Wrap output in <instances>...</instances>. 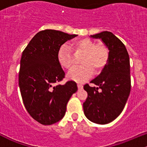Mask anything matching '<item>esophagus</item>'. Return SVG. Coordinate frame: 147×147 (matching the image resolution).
Returning a JSON list of instances; mask_svg holds the SVG:
<instances>
[{
    "mask_svg": "<svg viewBox=\"0 0 147 147\" xmlns=\"http://www.w3.org/2000/svg\"><path fill=\"white\" fill-rule=\"evenodd\" d=\"M78 89H82L83 88V85L82 84H80V83H78Z\"/></svg>",
    "mask_w": 147,
    "mask_h": 147,
    "instance_id": "obj_1",
    "label": "esophagus"
}]
</instances>
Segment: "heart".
I'll list each match as a JSON object with an SVG mask.
<instances>
[{"label":"heart","instance_id":"obj_1","mask_svg":"<svg viewBox=\"0 0 147 147\" xmlns=\"http://www.w3.org/2000/svg\"><path fill=\"white\" fill-rule=\"evenodd\" d=\"M72 50L81 52L82 65L73 67L67 74L69 79L82 82L88 79L93 73L100 72L107 65L110 56L109 47L105 44L97 43L89 38H81L74 41L72 44ZM57 60L63 67L69 69L72 65V55L69 46L63 45L57 53Z\"/></svg>","mask_w":147,"mask_h":147}]
</instances>
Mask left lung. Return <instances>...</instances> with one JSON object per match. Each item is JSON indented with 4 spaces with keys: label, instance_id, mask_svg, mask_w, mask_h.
<instances>
[{
    "label": "left lung",
    "instance_id": "1",
    "mask_svg": "<svg viewBox=\"0 0 147 147\" xmlns=\"http://www.w3.org/2000/svg\"><path fill=\"white\" fill-rule=\"evenodd\" d=\"M91 37L102 39L109 47L110 56L100 75L90 82L98 87H92L89 84L84 85L87 97L83 103V109L90 121L105 124L121 114L129 95V56L124 43L112 32L103 31Z\"/></svg>",
    "mask_w": 147,
    "mask_h": 147
}]
</instances>
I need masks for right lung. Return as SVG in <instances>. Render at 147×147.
Instances as JSON below:
<instances>
[{"mask_svg": "<svg viewBox=\"0 0 147 147\" xmlns=\"http://www.w3.org/2000/svg\"><path fill=\"white\" fill-rule=\"evenodd\" d=\"M76 36L55 30H41L22 53L18 74L22 100L29 115L43 125L64 117L67 104L78 90L74 81L58 84L65 73L57 60L61 45Z\"/></svg>", "mask_w": 147, "mask_h": 147, "instance_id": "1", "label": "right lung"}]
</instances>
